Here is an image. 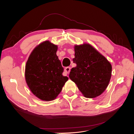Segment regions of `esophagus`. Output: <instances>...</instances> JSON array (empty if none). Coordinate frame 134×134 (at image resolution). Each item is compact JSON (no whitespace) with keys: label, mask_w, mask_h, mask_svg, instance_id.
I'll use <instances>...</instances> for the list:
<instances>
[{"label":"esophagus","mask_w":134,"mask_h":134,"mask_svg":"<svg viewBox=\"0 0 134 134\" xmlns=\"http://www.w3.org/2000/svg\"><path fill=\"white\" fill-rule=\"evenodd\" d=\"M64 71H65V72H66V73H67V74H68L69 72H70V67H66V68H65V69H64Z\"/></svg>","instance_id":"1"}]
</instances>
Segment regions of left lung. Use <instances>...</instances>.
<instances>
[{"instance_id":"left-lung-1","label":"left lung","mask_w":134,"mask_h":134,"mask_svg":"<svg viewBox=\"0 0 134 134\" xmlns=\"http://www.w3.org/2000/svg\"><path fill=\"white\" fill-rule=\"evenodd\" d=\"M76 66L69 74L79 91L86 98H95L106 90L111 79L112 66L107 59L90 44L75 45Z\"/></svg>"}]
</instances>
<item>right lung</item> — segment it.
Here are the masks:
<instances>
[{"instance_id":"1","label":"right lung","mask_w":134,"mask_h":134,"mask_svg":"<svg viewBox=\"0 0 134 134\" xmlns=\"http://www.w3.org/2000/svg\"><path fill=\"white\" fill-rule=\"evenodd\" d=\"M57 50V45L44 41L34 48L26 63V83L32 93L42 100L55 99L68 80L62 74L64 68Z\"/></svg>"}]
</instances>
